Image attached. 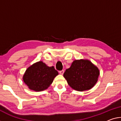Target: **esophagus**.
Listing matches in <instances>:
<instances>
[{
	"mask_svg": "<svg viewBox=\"0 0 121 121\" xmlns=\"http://www.w3.org/2000/svg\"><path fill=\"white\" fill-rule=\"evenodd\" d=\"M64 70H61V71H59V73L60 74V75H63V73H64Z\"/></svg>",
	"mask_w": 121,
	"mask_h": 121,
	"instance_id": "esophagus-1",
	"label": "esophagus"
}]
</instances>
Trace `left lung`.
<instances>
[{
  "label": "left lung",
  "mask_w": 121,
  "mask_h": 121,
  "mask_svg": "<svg viewBox=\"0 0 121 121\" xmlns=\"http://www.w3.org/2000/svg\"><path fill=\"white\" fill-rule=\"evenodd\" d=\"M99 75L98 68L90 60L79 59L72 62L63 76L70 87L75 90L83 91L91 89L97 83Z\"/></svg>",
  "instance_id": "obj_1"
}]
</instances>
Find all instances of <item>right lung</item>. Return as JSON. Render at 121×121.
I'll return each mask as SVG.
<instances>
[{"label":"right lung","instance_id":"right-lung-1","mask_svg":"<svg viewBox=\"0 0 121 121\" xmlns=\"http://www.w3.org/2000/svg\"><path fill=\"white\" fill-rule=\"evenodd\" d=\"M58 75V72L54 67L48 66L39 61L27 69L23 79L30 89L40 91L48 89Z\"/></svg>","mask_w":121,"mask_h":121}]
</instances>
